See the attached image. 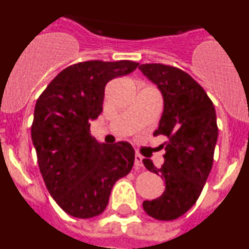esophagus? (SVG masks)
<instances>
[{
  "mask_svg": "<svg viewBox=\"0 0 249 249\" xmlns=\"http://www.w3.org/2000/svg\"><path fill=\"white\" fill-rule=\"evenodd\" d=\"M135 166H136V168H141V167H143V163H142V156H140V155L135 156Z\"/></svg>",
  "mask_w": 249,
  "mask_h": 249,
  "instance_id": "1",
  "label": "esophagus"
}]
</instances>
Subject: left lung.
I'll return each mask as SVG.
<instances>
[{"label":"left lung","instance_id":"obj_1","mask_svg":"<svg viewBox=\"0 0 249 249\" xmlns=\"http://www.w3.org/2000/svg\"><path fill=\"white\" fill-rule=\"evenodd\" d=\"M138 68L163 96V113L153 135L167 138L160 168L143 160L144 167L166 182L162 196L144 201L143 210L156 219L173 221L197 202L212 169L218 138L215 109L206 91L179 68L162 63Z\"/></svg>","mask_w":249,"mask_h":249}]
</instances>
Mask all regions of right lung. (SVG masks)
<instances>
[{"label":"right lung","instance_id":"1","mask_svg":"<svg viewBox=\"0 0 249 249\" xmlns=\"http://www.w3.org/2000/svg\"><path fill=\"white\" fill-rule=\"evenodd\" d=\"M138 65L123 59L68 66L37 100L31 136L39 171L52 198L72 217L101 214L113 184L131 172L133 147L100 143L89 127L102 112L106 85Z\"/></svg>","mask_w":249,"mask_h":249}]
</instances>
